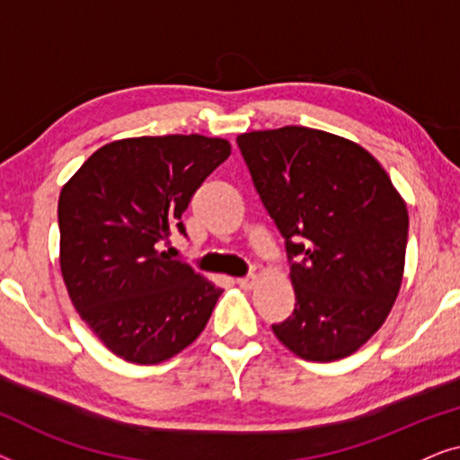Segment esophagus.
<instances>
[{"label":"esophagus","instance_id":"obj_1","mask_svg":"<svg viewBox=\"0 0 460 460\" xmlns=\"http://www.w3.org/2000/svg\"><path fill=\"white\" fill-rule=\"evenodd\" d=\"M255 276L253 274H249V276H243V279H236V285L241 287V288H244V291H251V288L255 287Z\"/></svg>","mask_w":460,"mask_h":460}]
</instances>
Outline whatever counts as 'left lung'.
Here are the masks:
<instances>
[{"mask_svg":"<svg viewBox=\"0 0 460 460\" xmlns=\"http://www.w3.org/2000/svg\"><path fill=\"white\" fill-rule=\"evenodd\" d=\"M236 144L291 263L295 310L274 335L310 362L354 354L398 297L406 203L373 155L335 134L287 125Z\"/></svg>","mask_w":460,"mask_h":460,"instance_id":"obj_1","label":"left lung"}]
</instances>
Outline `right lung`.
<instances>
[{"mask_svg":"<svg viewBox=\"0 0 460 460\" xmlns=\"http://www.w3.org/2000/svg\"><path fill=\"white\" fill-rule=\"evenodd\" d=\"M230 156L222 137L142 136L98 148L58 199L60 270L68 297L112 354L159 364L188 348L222 288L163 243L186 236L181 213Z\"/></svg>","mask_w":460,"mask_h":460,"instance_id":"1","label":"right lung"}]
</instances>
